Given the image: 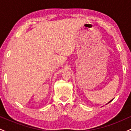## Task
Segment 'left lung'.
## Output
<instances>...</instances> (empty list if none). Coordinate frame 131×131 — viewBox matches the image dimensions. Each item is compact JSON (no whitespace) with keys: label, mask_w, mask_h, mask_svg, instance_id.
Returning <instances> with one entry per match:
<instances>
[{"label":"left lung","mask_w":131,"mask_h":131,"mask_svg":"<svg viewBox=\"0 0 131 131\" xmlns=\"http://www.w3.org/2000/svg\"><path fill=\"white\" fill-rule=\"evenodd\" d=\"M113 100V99H112V100H111V101H110V102H108V103H110V102H112Z\"/></svg>","instance_id":"1"}]
</instances>
